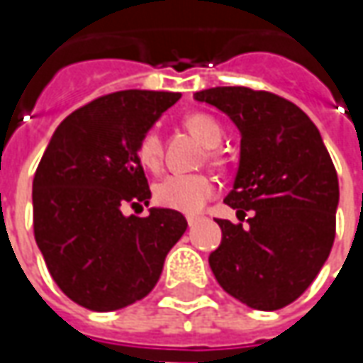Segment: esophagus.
<instances>
[{"mask_svg": "<svg viewBox=\"0 0 363 363\" xmlns=\"http://www.w3.org/2000/svg\"><path fill=\"white\" fill-rule=\"evenodd\" d=\"M198 220H200L198 216H188V226H189V228H194V226L198 224Z\"/></svg>", "mask_w": 363, "mask_h": 363, "instance_id": "obj_1", "label": "esophagus"}]
</instances>
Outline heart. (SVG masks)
Here are the masks:
<instances>
[{"label":"heart","instance_id":"b5f03b06","mask_svg":"<svg viewBox=\"0 0 363 363\" xmlns=\"http://www.w3.org/2000/svg\"><path fill=\"white\" fill-rule=\"evenodd\" d=\"M184 125L208 147H216L222 141V129L216 119L206 113H189ZM137 155L141 165L149 172H157L161 167V141L157 131H147L139 145ZM216 160L218 153L212 151ZM216 194V182L203 174H175L165 177L155 188V202L182 214H198Z\"/></svg>","mask_w":363,"mask_h":363}]
</instances>
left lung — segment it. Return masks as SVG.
<instances>
[{
    "mask_svg": "<svg viewBox=\"0 0 363 363\" xmlns=\"http://www.w3.org/2000/svg\"><path fill=\"white\" fill-rule=\"evenodd\" d=\"M240 129V163L224 202L248 226L216 220L222 242L210 269L234 299L277 311L299 299L335 238L340 184L323 139L299 106L279 94L216 86L194 94Z\"/></svg>",
    "mask_w": 363,
    "mask_h": 363,
    "instance_id": "1",
    "label": "left lung"
}]
</instances>
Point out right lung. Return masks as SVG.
<instances>
[{
	"label": "right lung",
	"instance_id": "add662e5",
	"mask_svg": "<svg viewBox=\"0 0 363 363\" xmlns=\"http://www.w3.org/2000/svg\"><path fill=\"white\" fill-rule=\"evenodd\" d=\"M179 92L119 91L58 125L34 175V236L54 283L91 311H115L157 285L163 262L188 228L184 214L151 208L137 145Z\"/></svg>",
	"mask_w": 363,
	"mask_h": 363
}]
</instances>
